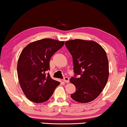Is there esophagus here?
Instances as JSON below:
<instances>
[{"label": "esophagus", "instance_id": "34e87169", "mask_svg": "<svg viewBox=\"0 0 127 127\" xmlns=\"http://www.w3.org/2000/svg\"><path fill=\"white\" fill-rule=\"evenodd\" d=\"M63 81L65 83H69V77L66 76V77H64V78L63 79Z\"/></svg>", "mask_w": 127, "mask_h": 127}]
</instances>
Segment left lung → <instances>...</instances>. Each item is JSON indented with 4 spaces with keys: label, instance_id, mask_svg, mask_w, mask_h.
Returning <instances> with one entry per match:
<instances>
[{
    "label": "left lung",
    "instance_id": "8db88e82",
    "mask_svg": "<svg viewBox=\"0 0 127 127\" xmlns=\"http://www.w3.org/2000/svg\"><path fill=\"white\" fill-rule=\"evenodd\" d=\"M65 44L72 56L75 73L70 82L75 85L76 91L71 97L79 103L93 101L105 87L108 79L106 52L94 41L75 39L65 41Z\"/></svg>",
    "mask_w": 127,
    "mask_h": 127
}]
</instances>
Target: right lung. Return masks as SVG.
Here are the masks:
<instances>
[{
    "instance_id": "obj_1",
    "label": "right lung",
    "mask_w": 127,
    "mask_h": 127,
    "mask_svg": "<svg viewBox=\"0 0 127 127\" xmlns=\"http://www.w3.org/2000/svg\"><path fill=\"white\" fill-rule=\"evenodd\" d=\"M64 41L43 39L30 43L18 59L17 72L20 87L26 97L36 103L48 100L60 83L49 73L52 56L62 48Z\"/></svg>"
}]
</instances>
